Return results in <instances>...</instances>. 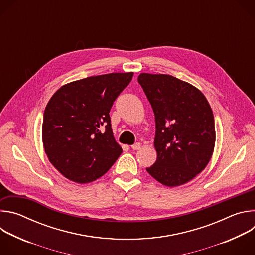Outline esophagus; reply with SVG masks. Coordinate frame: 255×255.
<instances>
[{"label":"esophagus","mask_w":255,"mask_h":255,"mask_svg":"<svg viewBox=\"0 0 255 255\" xmlns=\"http://www.w3.org/2000/svg\"><path fill=\"white\" fill-rule=\"evenodd\" d=\"M140 147H141V144H140L139 142H137V143L131 145V148H132L133 150H138Z\"/></svg>","instance_id":"1"}]
</instances>
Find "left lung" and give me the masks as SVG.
<instances>
[{"label": "left lung", "instance_id": "8db88e82", "mask_svg": "<svg viewBox=\"0 0 255 255\" xmlns=\"http://www.w3.org/2000/svg\"><path fill=\"white\" fill-rule=\"evenodd\" d=\"M138 83L155 116V163L148 173L172 188L196 177L209 163L216 141L211 106L193 85L169 75L140 74Z\"/></svg>", "mask_w": 255, "mask_h": 255}]
</instances>
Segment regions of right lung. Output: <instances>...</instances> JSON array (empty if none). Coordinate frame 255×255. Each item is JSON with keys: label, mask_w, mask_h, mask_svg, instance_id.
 <instances>
[{"label": "right lung", "mask_w": 255, "mask_h": 255, "mask_svg": "<svg viewBox=\"0 0 255 255\" xmlns=\"http://www.w3.org/2000/svg\"><path fill=\"white\" fill-rule=\"evenodd\" d=\"M132 77V71L89 77L62 86L50 98L43 115V147L67 179L91 183L121 155L109 112Z\"/></svg>", "instance_id": "1"}]
</instances>
